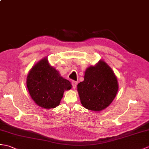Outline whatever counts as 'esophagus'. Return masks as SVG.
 Here are the masks:
<instances>
[{
  "label": "esophagus",
  "instance_id": "1",
  "mask_svg": "<svg viewBox=\"0 0 149 149\" xmlns=\"http://www.w3.org/2000/svg\"><path fill=\"white\" fill-rule=\"evenodd\" d=\"M72 87H73L74 89H75L76 88V86H77V82L73 81L72 82Z\"/></svg>",
  "mask_w": 149,
  "mask_h": 149
}]
</instances>
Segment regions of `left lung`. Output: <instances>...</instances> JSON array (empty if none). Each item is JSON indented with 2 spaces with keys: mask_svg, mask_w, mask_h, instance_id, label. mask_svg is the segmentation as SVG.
Returning <instances> with one entry per match:
<instances>
[{
  "mask_svg": "<svg viewBox=\"0 0 149 149\" xmlns=\"http://www.w3.org/2000/svg\"><path fill=\"white\" fill-rule=\"evenodd\" d=\"M84 79L77 85L82 106L94 111H101L109 106L119 88L112 68L100 60L95 66L86 69Z\"/></svg>",
  "mask_w": 149,
  "mask_h": 149,
  "instance_id": "left-lung-1",
  "label": "left lung"
}]
</instances>
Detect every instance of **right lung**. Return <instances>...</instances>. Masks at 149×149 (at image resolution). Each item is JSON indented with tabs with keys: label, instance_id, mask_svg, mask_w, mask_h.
<instances>
[{
	"label": "right lung",
	"instance_id": "add662e5",
	"mask_svg": "<svg viewBox=\"0 0 149 149\" xmlns=\"http://www.w3.org/2000/svg\"><path fill=\"white\" fill-rule=\"evenodd\" d=\"M26 86L34 102L47 109L60 105L64 91L72 88L70 81L62 77L59 72L51 66L47 58L31 69L27 76Z\"/></svg>",
	"mask_w": 149,
	"mask_h": 149
}]
</instances>
